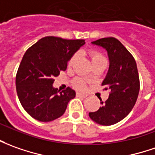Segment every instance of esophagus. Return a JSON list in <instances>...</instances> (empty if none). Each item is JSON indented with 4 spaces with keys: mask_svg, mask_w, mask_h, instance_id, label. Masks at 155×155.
I'll return each mask as SVG.
<instances>
[{
    "mask_svg": "<svg viewBox=\"0 0 155 155\" xmlns=\"http://www.w3.org/2000/svg\"><path fill=\"white\" fill-rule=\"evenodd\" d=\"M77 96L78 97H84V98H86L88 94H84V93H79V92H78L77 93Z\"/></svg>",
    "mask_w": 155,
    "mask_h": 155,
    "instance_id": "34e87169",
    "label": "esophagus"
}]
</instances>
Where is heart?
<instances>
[{
	"label": "heart",
	"instance_id": "1",
	"mask_svg": "<svg viewBox=\"0 0 155 155\" xmlns=\"http://www.w3.org/2000/svg\"><path fill=\"white\" fill-rule=\"evenodd\" d=\"M89 56H90L92 64L95 63V62H106V59L104 58V55L98 53V52H95V51H91L89 53ZM77 57H78L77 54H74L72 55L69 60V61H68V66H71L72 64L74 63ZM73 86L78 89H84L85 88V82L82 78H76L73 81Z\"/></svg>",
	"mask_w": 155,
	"mask_h": 155
}]
</instances>
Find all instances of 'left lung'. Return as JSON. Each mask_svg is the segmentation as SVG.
<instances>
[{
	"label": "left lung",
	"mask_w": 155,
	"mask_h": 155,
	"mask_svg": "<svg viewBox=\"0 0 155 155\" xmlns=\"http://www.w3.org/2000/svg\"><path fill=\"white\" fill-rule=\"evenodd\" d=\"M107 51L110 67L102 85L110 89L108 100L88 116L103 126L116 124L124 119L136 104L140 84L135 59L126 47L116 38H103L92 42Z\"/></svg>",
	"instance_id": "8db88e82"
}]
</instances>
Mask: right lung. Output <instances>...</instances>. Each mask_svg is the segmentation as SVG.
Segmentation results:
<instances>
[{
    "label": "right lung",
    "mask_w": 155,
    "mask_h": 155,
    "mask_svg": "<svg viewBox=\"0 0 155 155\" xmlns=\"http://www.w3.org/2000/svg\"><path fill=\"white\" fill-rule=\"evenodd\" d=\"M84 44V39L47 36L27 50L17 72L16 88L22 106L35 120L48 122L65 113L76 92L69 87L61 92L54 88V78L67 69V61Z\"/></svg>",
    "instance_id": "right-lung-1"
}]
</instances>
